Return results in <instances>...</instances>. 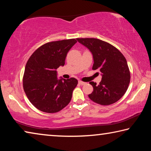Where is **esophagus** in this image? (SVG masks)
I'll return each mask as SVG.
<instances>
[{"label":"esophagus","instance_id":"1","mask_svg":"<svg viewBox=\"0 0 151 151\" xmlns=\"http://www.w3.org/2000/svg\"><path fill=\"white\" fill-rule=\"evenodd\" d=\"M78 83L81 85H85V84H86V83H85V82H83V81H78Z\"/></svg>","mask_w":151,"mask_h":151}]
</instances>
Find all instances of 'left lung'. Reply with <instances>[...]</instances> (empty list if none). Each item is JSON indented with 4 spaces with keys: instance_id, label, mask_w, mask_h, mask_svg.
<instances>
[{
    "instance_id": "obj_1",
    "label": "left lung",
    "mask_w": 151,
    "mask_h": 151,
    "mask_svg": "<svg viewBox=\"0 0 151 151\" xmlns=\"http://www.w3.org/2000/svg\"><path fill=\"white\" fill-rule=\"evenodd\" d=\"M87 47L93 56V70H99L102 80L99 85L90 82L93 91L91 100L101 105H110L118 101L126 93L131 73L124 55L114 46L94 38L76 39Z\"/></svg>"
}]
</instances>
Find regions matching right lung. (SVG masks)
I'll return each instance as SVG.
<instances>
[{
  "label": "right lung",
  "mask_w": 151,
  "mask_h": 151,
  "mask_svg": "<svg viewBox=\"0 0 151 151\" xmlns=\"http://www.w3.org/2000/svg\"><path fill=\"white\" fill-rule=\"evenodd\" d=\"M75 39L46 43L28 60L23 75V88L27 98L40 111L55 113L68 105L78 84L75 78H57V69L64 66Z\"/></svg>",
  "instance_id": "1"
}]
</instances>
